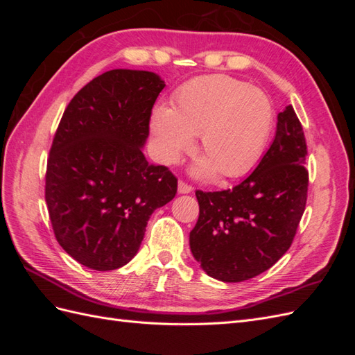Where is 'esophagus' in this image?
I'll use <instances>...</instances> for the list:
<instances>
[{
    "instance_id": "1",
    "label": "esophagus",
    "mask_w": 355,
    "mask_h": 355,
    "mask_svg": "<svg viewBox=\"0 0 355 355\" xmlns=\"http://www.w3.org/2000/svg\"><path fill=\"white\" fill-rule=\"evenodd\" d=\"M192 191H194V188H192L188 184H185L184 180L179 182V185H178V192H179V194H189V192H192Z\"/></svg>"
}]
</instances>
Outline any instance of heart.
Instances as JSON below:
<instances>
[{"label": "heart", "mask_w": 355, "mask_h": 355, "mask_svg": "<svg viewBox=\"0 0 355 355\" xmlns=\"http://www.w3.org/2000/svg\"><path fill=\"white\" fill-rule=\"evenodd\" d=\"M272 121V105L262 90L228 75H207L182 85L171 110L158 106L151 130L164 163H176L200 135L206 158L197 173L218 170L223 178H240L261 158Z\"/></svg>", "instance_id": "obj_1"}]
</instances>
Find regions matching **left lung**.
<instances>
[{"mask_svg": "<svg viewBox=\"0 0 355 355\" xmlns=\"http://www.w3.org/2000/svg\"><path fill=\"white\" fill-rule=\"evenodd\" d=\"M306 142L292 105L253 173L227 191H196L200 216L189 247L202 271L223 283L262 274L288 250L305 211Z\"/></svg>", "mask_w": 355, "mask_h": 355, "instance_id": "8db88e82", "label": "left lung"}]
</instances>
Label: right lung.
Returning a JSON list of instances; mask_svg holds the SVG:
<instances>
[{"label":"right lung","instance_id":"add662e5","mask_svg":"<svg viewBox=\"0 0 355 355\" xmlns=\"http://www.w3.org/2000/svg\"><path fill=\"white\" fill-rule=\"evenodd\" d=\"M164 85L149 71H108L73 96L59 123L46 171L49 216L62 249L92 270L130 262L149 216L176 196L173 173L142 153Z\"/></svg>","mask_w":355,"mask_h":355}]
</instances>
